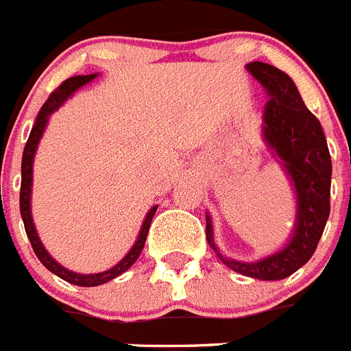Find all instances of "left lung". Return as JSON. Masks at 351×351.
I'll use <instances>...</instances> for the list:
<instances>
[{"instance_id": "8db88e82", "label": "left lung", "mask_w": 351, "mask_h": 351, "mask_svg": "<svg viewBox=\"0 0 351 351\" xmlns=\"http://www.w3.org/2000/svg\"><path fill=\"white\" fill-rule=\"evenodd\" d=\"M252 75L269 93L265 108L263 135L276 155L283 160L298 195V220L289 245L256 263L227 259L213 243V225L207 216L205 234L218 258L229 269L249 278L276 281L289 278L301 269L317 249L324 225L330 216L332 158L317 117L304 106L298 88L287 73L267 62H249Z\"/></svg>"}]
</instances>
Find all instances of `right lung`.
Instances as JSON below:
<instances>
[{
  "label": "right lung",
  "mask_w": 351,
  "mask_h": 351,
  "mask_svg": "<svg viewBox=\"0 0 351 351\" xmlns=\"http://www.w3.org/2000/svg\"><path fill=\"white\" fill-rule=\"evenodd\" d=\"M95 77V73L92 75H75L66 79L64 82H61L59 86L50 93V97L47 99V102L43 104L39 113H37L36 124H34L32 131H30V136H28L27 146H25V151H23V162H21V193H19V209H21V218L23 223H25V230H27V236L30 243H32V249L36 252V256L39 258L45 267H47L50 272H53L56 276H59L61 279L68 281V283L72 285H79V287H97V285H102L110 281V279L117 278V276H121L122 272H126L130 269L131 265L135 263L136 258L141 256L142 249H144V243H146L147 238V230H149L151 220H153V216L156 213V207H151V210L147 213L146 220L142 223L141 234H138V240L135 241L133 245V249L128 252L124 258L119 261V263L113 267V269L106 270V272H101V274H75V272H70L64 267L53 261L50 258L43 243L39 241V236L36 232V227H34L32 221V215H30V187H32V162H34V153H36V147L39 144V138H41L43 131H45V126H47L48 122V115L53 113L57 108L61 106L62 102L66 101L68 97L72 95L75 92L77 88H81L82 84H86Z\"/></svg>",
  "instance_id": "right-lung-1"
}]
</instances>
